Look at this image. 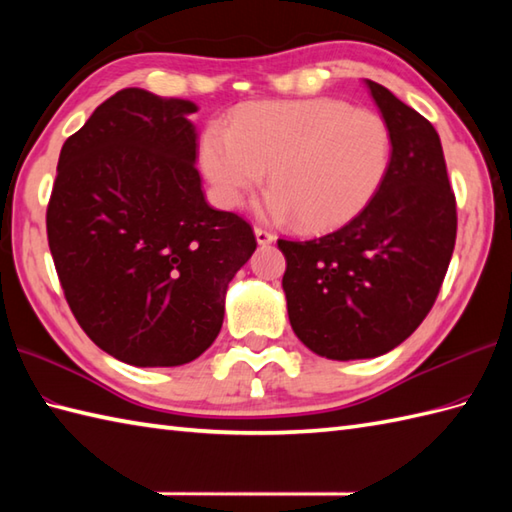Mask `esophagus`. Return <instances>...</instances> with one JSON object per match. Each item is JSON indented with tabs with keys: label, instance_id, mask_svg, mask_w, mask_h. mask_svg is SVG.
I'll list each match as a JSON object with an SVG mask.
<instances>
[{
	"label": "esophagus",
	"instance_id": "1",
	"mask_svg": "<svg viewBox=\"0 0 512 512\" xmlns=\"http://www.w3.org/2000/svg\"><path fill=\"white\" fill-rule=\"evenodd\" d=\"M255 237H257V242L262 244V246H266V244H273L275 242V233H270V231H266V228H262V226H255Z\"/></svg>",
	"mask_w": 512,
	"mask_h": 512
}]
</instances>
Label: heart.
Returning <instances> with one entry per match:
<instances>
[{
	"mask_svg": "<svg viewBox=\"0 0 512 512\" xmlns=\"http://www.w3.org/2000/svg\"><path fill=\"white\" fill-rule=\"evenodd\" d=\"M200 156L224 206L242 204L268 169L266 211L321 233L372 202L389 169L391 132L380 114L336 99L250 103L231 129H206Z\"/></svg>",
	"mask_w": 512,
	"mask_h": 512,
	"instance_id": "obj_1",
	"label": "heart"
}]
</instances>
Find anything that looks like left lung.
Listing matches in <instances>:
<instances>
[{
	"mask_svg": "<svg viewBox=\"0 0 512 512\" xmlns=\"http://www.w3.org/2000/svg\"><path fill=\"white\" fill-rule=\"evenodd\" d=\"M365 83L391 132L383 184L336 231L277 239L292 330L334 361L374 358L411 336L438 299L458 233L438 132L383 85Z\"/></svg>",
	"mask_w": 512,
	"mask_h": 512,
	"instance_id": "left-lung-1",
	"label": "left lung"
}]
</instances>
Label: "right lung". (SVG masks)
<instances>
[{"mask_svg": "<svg viewBox=\"0 0 512 512\" xmlns=\"http://www.w3.org/2000/svg\"><path fill=\"white\" fill-rule=\"evenodd\" d=\"M191 101L127 88L61 147L46 231L65 301L103 352L176 367L220 334L228 281L257 248L206 204Z\"/></svg>", "mask_w": 512, "mask_h": 512, "instance_id": "obj_1", "label": "right lung"}]
</instances>
